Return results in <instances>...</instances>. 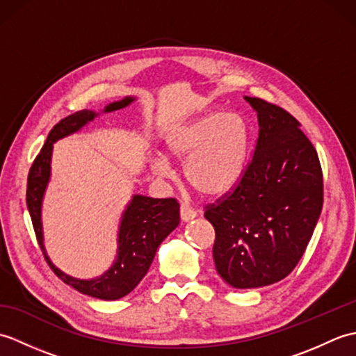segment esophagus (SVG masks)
<instances>
[{"label": "esophagus", "mask_w": 356, "mask_h": 356, "mask_svg": "<svg viewBox=\"0 0 356 356\" xmlns=\"http://www.w3.org/2000/svg\"><path fill=\"white\" fill-rule=\"evenodd\" d=\"M195 216H197V211H195L194 208L186 205V203H182V205H180V217H182L184 222L193 220Z\"/></svg>", "instance_id": "1"}]
</instances>
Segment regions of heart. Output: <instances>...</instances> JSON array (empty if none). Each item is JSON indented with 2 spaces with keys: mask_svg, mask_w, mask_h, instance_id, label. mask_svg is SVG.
Wrapping results in <instances>:
<instances>
[{
  "mask_svg": "<svg viewBox=\"0 0 356 356\" xmlns=\"http://www.w3.org/2000/svg\"><path fill=\"white\" fill-rule=\"evenodd\" d=\"M249 131L237 113L213 111L174 128L165 138L170 157L185 162V177L195 191L217 195L238 182L245 170ZM151 168L157 176L171 174L170 162L157 154Z\"/></svg>",
  "mask_w": 356,
  "mask_h": 356,
  "instance_id": "obj_1",
  "label": "heart"
}]
</instances>
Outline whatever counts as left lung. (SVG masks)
<instances>
[{"instance_id":"8db88e82","label":"left lung","mask_w":356,"mask_h":356,"mask_svg":"<svg viewBox=\"0 0 356 356\" xmlns=\"http://www.w3.org/2000/svg\"><path fill=\"white\" fill-rule=\"evenodd\" d=\"M245 99L257 111L252 159L231 191L205 207L214 226L216 269L237 289L274 284L303 257L323 208V171L312 142L286 110Z\"/></svg>"}]
</instances>
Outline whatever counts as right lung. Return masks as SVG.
<instances>
[{
  "mask_svg": "<svg viewBox=\"0 0 356 356\" xmlns=\"http://www.w3.org/2000/svg\"><path fill=\"white\" fill-rule=\"evenodd\" d=\"M134 97H125L122 101L113 102L104 108V113L120 110L130 105ZM97 113L92 110L76 111L73 115L64 118L51 128L47 140L36 156L32 166H30L27 177V208L32 217L33 229L36 234L38 243L47 260L51 270L63 280L65 284L72 286L81 293L99 300H119L130 293L140 280L145 277L151 263L156 255L159 245L170 236V232L177 228L180 222L179 203L176 199H153L147 195H133L131 202L120 220L118 234V255L115 263L108 270H105L101 277L92 280H79L64 274L45 254L42 223H41V207L45 188L50 179V161L53 143L65 136L76 133L86 124L92 122Z\"/></svg>",
  "mask_w": 356,
  "mask_h": 356,
  "instance_id": "obj_1",
  "label": "right lung"
}]
</instances>
